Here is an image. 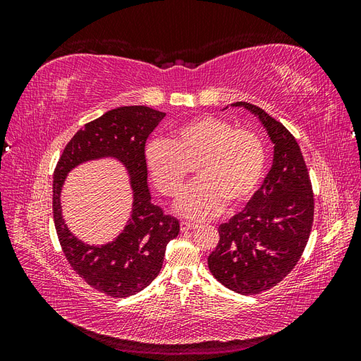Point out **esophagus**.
Wrapping results in <instances>:
<instances>
[{
  "instance_id": "34e87169",
  "label": "esophagus",
  "mask_w": 361,
  "mask_h": 361,
  "mask_svg": "<svg viewBox=\"0 0 361 361\" xmlns=\"http://www.w3.org/2000/svg\"><path fill=\"white\" fill-rule=\"evenodd\" d=\"M195 227H197V223H192V221H182V223H180V231H182V232L194 231Z\"/></svg>"
}]
</instances>
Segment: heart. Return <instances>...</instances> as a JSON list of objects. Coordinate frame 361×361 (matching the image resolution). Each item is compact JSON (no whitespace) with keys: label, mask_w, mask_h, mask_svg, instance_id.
<instances>
[{"label":"heart","mask_w":361,"mask_h":361,"mask_svg":"<svg viewBox=\"0 0 361 361\" xmlns=\"http://www.w3.org/2000/svg\"><path fill=\"white\" fill-rule=\"evenodd\" d=\"M265 162V145L255 130L233 128L215 116L176 126L167 141H152L145 154L149 176L171 199L182 194L194 166L199 180L178 204L180 214L194 220L221 212L226 202L239 206L250 200L264 176Z\"/></svg>","instance_id":"b5f03b06"}]
</instances>
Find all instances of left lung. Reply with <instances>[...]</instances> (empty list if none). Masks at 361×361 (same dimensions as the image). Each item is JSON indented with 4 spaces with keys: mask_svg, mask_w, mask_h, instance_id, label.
I'll use <instances>...</instances> for the list:
<instances>
[{
    "mask_svg": "<svg viewBox=\"0 0 361 361\" xmlns=\"http://www.w3.org/2000/svg\"><path fill=\"white\" fill-rule=\"evenodd\" d=\"M274 143V161L244 211L218 227L220 241L207 257L212 276L227 289L255 295L274 288L297 265L307 245L314 199L297 140L279 120L248 102Z\"/></svg>",
    "mask_w": 361,
    "mask_h": 361,
    "instance_id": "obj_1",
    "label": "left lung"
}]
</instances>
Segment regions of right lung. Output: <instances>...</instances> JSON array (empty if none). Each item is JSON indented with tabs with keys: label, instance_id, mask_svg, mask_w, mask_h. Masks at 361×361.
Instances as JSON below:
<instances>
[{
	"label": "right lung",
	"instance_id": "1",
	"mask_svg": "<svg viewBox=\"0 0 361 361\" xmlns=\"http://www.w3.org/2000/svg\"><path fill=\"white\" fill-rule=\"evenodd\" d=\"M164 116L143 105L106 111L72 137L54 170L52 214L63 253L87 285L108 297L126 298L149 286L162 268L167 244L179 233V221L150 202L147 188L146 140ZM102 156H114L128 169L135 191L133 215L116 242L87 246L63 224L59 192L73 166Z\"/></svg>",
	"mask_w": 361,
	"mask_h": 361
}]
</instances>
